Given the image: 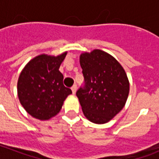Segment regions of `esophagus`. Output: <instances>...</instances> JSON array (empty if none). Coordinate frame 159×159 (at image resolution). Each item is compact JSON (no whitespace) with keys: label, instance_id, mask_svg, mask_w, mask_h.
I'll return each mask as SVG.
<instances>
[{"label":"esophagus","instance_id":"34e87169","mask_svg":"<svg viewBox=\"0 0 159 159\" xmlns=\"http://www.w3.org/2000/svg\"><path fill=\"white\" fill-rule=\"evenodd\" d=\"M76 89H77V87H76V85H73V86L71 87V91H72L73 94H75V93H76Z\"/></svg>","mask_w":159,"mask_h":159}]
</instances>
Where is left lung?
Masks as SVG:
<instances>
[{
    "label": "left lung",
    "instance_id": "1",
    "mask_svg": "<svg viewBox=\"0 0 159 159\" xmlns=\"http://www.w3.org/2000/svg\"><path fill=\"white\" fill-rule=\"evenodd\" d=\"M85 87L76 92L84 116L97 124L108 123L123 109L129 93L123 67L107 52L94 49L80 55Z\"/></svg>",
    "mask_w": 159,
    "mask_h": 159
}]
</instances>
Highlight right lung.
<instances>
[{
    "instance_id": "add662e5",
    "label": "right lung",
    "mask_w": 159,
    "mask_h": 159,
    "mask_svg": "<svg viewBox=\"0 0 159 159\" xmlns=\"http://www.w3.org/2000/svg\"><path fill=\"white\" fill-rule=\"evenodd\" d=\"M67 52L58 56L40 54L30 59L18 79V96L25 110L39 120H49L59 113L71 90L64 86L59 66Z\"/></svg>"
}]
</instances>
